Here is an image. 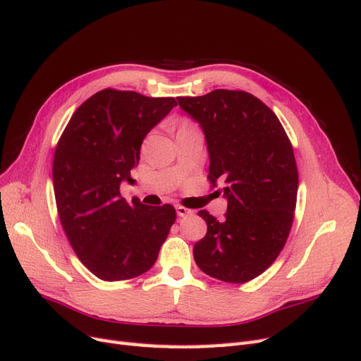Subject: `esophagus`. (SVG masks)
<instances>
[{
	"label": "esophagus",
	"instance_id": "1",
	"mask_svg": "<svg viewBox=\"0 0 361 361\" xmlns=\"http://www.w3.org/2000/svg\"><path fill=\"white\" fill-rule=\"evenodd\" d=\"M176 212H178V215H179V216L192 215V211H191V209H188V207H183V206H180V204H178V206H176Z\"/></svg>",
	"mask_w": 361,
	"mask_h": 361
}]
</instances>
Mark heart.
Returning <instances> with one entry per match:
<instances>
[{
	"mask_svg": "<svg viewBox=\"0 0 361 361\" xmlns=\"http://www.w3.org/2000/svg\"><path fill=\"white\" fill-rule=\"evenodd\" d=\"M183 126H190V123H183Z\"/></svg>",
	"mask_w": 361,
	"mask_h": 361,
	"instance_id": "obj_1",
	"label": "heart"
}]
</instances>
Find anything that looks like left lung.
<instances>
[{
	"mask_svg": "<svg viewBox=\"0 0 361 361\" xmlns=\"http://www.w3.org/2000/svg\"><path fill=\"white\" fill-rule=\"evenodd\" d=\"M203 130L212 187L223 183V221L200 211L207 224L194 244L197 267L214 279L245 283L277 259L289 236L297 204L298 170L280 120L256 96L218 89L178 97Z\"/></svg>",
	"mask_w": 361,
	"mask_h": 361,
	"instance_id": "left-lung-1",
	"label": "left lung"
}]
</instances>
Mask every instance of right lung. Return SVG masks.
Returning a JSON list of instances; mask_svg holds the SVG:
<instances>
[{
	"mask_svg": "<svg viewBox=\"0 0 361 361\" xmlns=\"http://www.w3.org/2000/svg\"><path fill=\"white\" fill-rule=\"evenodd\" d=\"M178 102L105 89L71 117L54 154V194L75 255L105 281L145 274L176 220L171 204L128 203L120 183L133 182L140 147Z\"/></svg>",
	"mask_w": 361,
	"mask_h": 361,
	"instance_id": "obj_1",
	"label": "right lung"
}]
</instances>
